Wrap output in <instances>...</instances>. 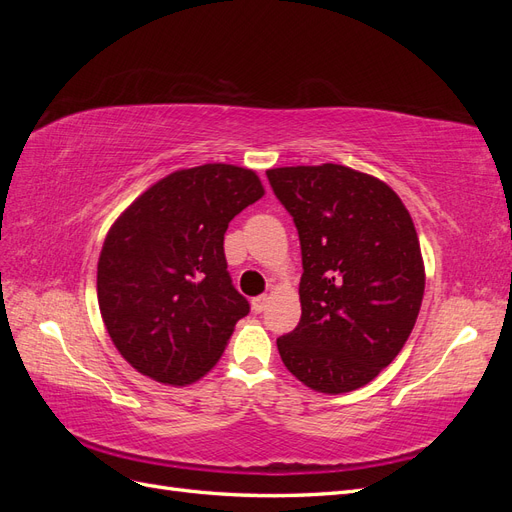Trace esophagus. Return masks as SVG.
<instances>
[{
  "label": "esophagus",
  "mask_w": 512,
  "mask_h": 512,
  "mask_svg": "<svg viewBox=\"0 0 512 512\" xmlns=\"http://www.w3.org/2000/svg\"><path fill=\"white\" fill-rule=\"evenodd\" d=\"M267 301H269L267 294H260V297H254V299H252V309H254V312H256V314H260L262 309L267 307Z\"/></svg>",
  "instance_id": "1"
}]
</instances>
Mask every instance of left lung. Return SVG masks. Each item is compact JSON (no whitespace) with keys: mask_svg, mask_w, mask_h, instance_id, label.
I'll list each match as a JSON object with an SVG mask.
<instances>
[{"mask_svg":"<svg viewBox=\"0 0 512 512\" xmlns=\"http://www.w3.org/2000/svg\"><path fill=\"white\" fill-rule=\"evenodd\" d=\"M267 177L303 258L301 320L277 350L309 389H361L404 348L421 309L414 222L389 185L342 164L271 168Z\"/></svg>","mask_w":512,"mask_h":512,"instance_id":"8db88e82","label":"left lung"}]
</instances>
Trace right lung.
Returning a JSON list of instances; mask_svg holds the SVG:
<instances>
[{"label": "right lung", "mask_w": 512, "mask_h": 512, "mask_svg": "<svg viewBox=\"0 0 512 512\" xmlns=\"http://www.w3.org/2000/svg\"><path fill=\"white\" fill-rule=\"evenodd\" d=\"M265 190L254 170L203 164L170 173L108 230L98 303L115 348L162 384L196 382L218 363L250 303L232 286L224 232Z\"/></svg>", "instance_id": "obj_1"}]
</instances>
